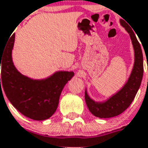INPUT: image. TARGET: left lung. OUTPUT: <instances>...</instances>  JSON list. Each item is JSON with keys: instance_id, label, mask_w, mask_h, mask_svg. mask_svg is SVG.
<instances>
[{"instance_id": "1", "label": "left lung", "mask_w": 148, "mask_h": 148, "mask_svg": "<svg viewBox=\"0 0 148 148\" xmlns=\"http://www.w3.org/2000/svg\"><path fill=\"white\" fill-rule=\"evenodd\" d=\"M120 23L130 35L135 51V63L132 74L126 84L119 92L110 97L108 101L104 103H96L89 98L85 91V99L88 110L93 115L101 119H108L119 115L130 107L140 86L144 74L143 53L140 44L136 37L134 31H132L130 26L123 19H121Z\"/></svg>"}]
</instances>
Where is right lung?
<instances>
[{
    "label": "right lung",
    "instance_id": "add662e5",
    "mask_svg": "<svg viewBox=\"0 0 148 148\" xmlns=\"http://www.w3.org/2000/svg\"><path fill=\"white\" fill-rule=\"evenodd\" d=\"M14 40L15 34L0 53V91L4 89L12 104L24 116L38 121L48 119L57 109L61 92L74 73L60 71L40 81L25 77L13 65L12 50Z\"/></svg>",
    "mask_w": 148,
    "mask_h": 148
}]
</instances>
